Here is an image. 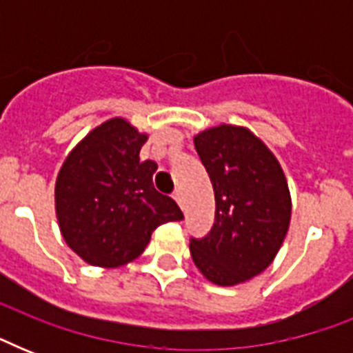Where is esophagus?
I'll use <instances>...</instances> for the list:
<instances>
[{
    "instance_id": "34e87169",
    "label": "esophagus",
    "mask_w": 353,
    "mask_h": 353,
    "mask_svg": "<svg viewBox=\"0 0 353 353\" xmlns=\"http://www.w3.org/2000/svg\"><path fill=\"white\" fill-rule=\"evenodd\" d=\"M174 199H176L177 205H179L181 209H185V199H183V192H181V190H176V192H174Z\"/></svg>"
}]
</instances>
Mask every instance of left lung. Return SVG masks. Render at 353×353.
Here are the masks:
<instances>
[{
  "label": "left lung",
  "instance_id": "8db88e82",
  "mask_svg": "<svg viewBox=\"0 0 353 353\" xmlns=\"http://www.w3.org/2000/svg\"><path fill=\"white\" fill-rule=\"evenodd\" d=\"M194 146L214 188L216 218L209 234L190 240V254L212 284H241L282 247L291 220L288 181L273 152L243 126L209 128Z\"/></svg>",
  "mask_w": 353,
  "mask_h": 353
}]
</instances>
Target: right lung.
I'll return each mask as SVG.
<instances>
[{
  "label": "right lung",
  "mask_w": 353,
  "mask_h": 353,
  "mask_svg": "<svg viewBox=\"0 0 353 353\" xmlns=\"http://www.w3.org/2000/svg\"><path fill=\"white\" fill-rule=\"evenodd\" d=\"M148 135L115 117L91 130L63 161L54 187V209L63 240L84 262L119 268L148 245L181 209L155 190L157 165L141 161Z\"/></svg>",
  "instance_id": "obj_1"
}]
</instances>
